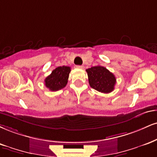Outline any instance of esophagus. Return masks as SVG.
<instances>
[{
	"instance_id": "1",
	"label": "esophagus",
	"mask_w": 157,
	"mask_h": 157,
	"mask_svg": "<svg viewBox=\"0 0 157 157\" xmlns=\"http://www.w3.org/2000/svg\"><path fill=\"white\" fill-rule=\"evenodd\" d=\"M76 67L77 68V69H83V68H84L83 66H77Z\"/></svg>"
}]
</instances>
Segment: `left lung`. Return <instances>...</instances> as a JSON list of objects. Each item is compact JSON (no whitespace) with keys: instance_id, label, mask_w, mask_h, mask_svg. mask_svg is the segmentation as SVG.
Here are the masks:
<instances>
[{"instance_id":"obj_1","label":"left lung","mask_w":157,"mask_h":157,"mask_svg":"<svg viewBox=\"0 0 157 157\" xmlns=\"http://www.w3.org/2000/svg\"><path fill=\"white\" fill-rule=\"evenodd\" d=\"M86 71L92 88L104 94H109L114 90L116 77L105 67L96 66L86 69Z\"/></svg>"}]
</instances>
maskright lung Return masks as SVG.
Wrapping results in <instances>:
<instances>
[{"label":"right lung","mask_w":157,"mask_h":157,"mask_svg":"<svg viewBox=\"0 0 157 157\" xmlns=\"http://www.w3.org/2000/svg\"><path fill=\"white\" fill-rule=\"evenodd\" d=\"M71 68L69 67H58L52 71L44 80L47 88L52 91H57L67 86Z\"/></svg>","instance_id":"obj_1"}]
</instances>
